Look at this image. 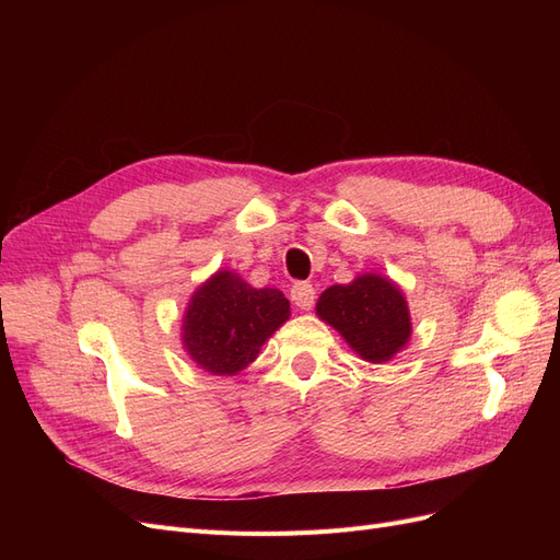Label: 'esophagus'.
Listing matches in <instances>:
<instances>
[{"label":"esophagus","mask_w":560,"mask_h":560,"mask_svg":"<svg viewBox=\"0 0 560 560\" xmlns=\"http://www.w3.org/2000/svg\"><path fill=\"white\" fill-rule=\"evenodd\" d=\"M290 299L299 311H311L315 303V287L308 282H294L290 290Z\"/></svg>","instance_id":"1"}]
</instances>
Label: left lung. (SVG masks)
I'll return each instance as SVG.
<instances>
[{"mask_svg": "<svg viewBox=\"0 0 560 560\" xmlns=\"http://www.w3.org/2000/svg\"><path fill=\"white\" fill-rule=\"evenodd\" d=\"M317 315L338 329L366 362H387L411 336V317L397 287L381 276L334 284L317 301Z\"/></svg>", "mask_w": 560, "mask_h": 560, "instance_id": "obj_1", "label": "left lung"}]
</instances>
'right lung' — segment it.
Returning <instances> with one entry per match:
<instances>
[{"instance_id":"right-lung-1","label":"right lung","mask_w":560,"mask_h":560,"mask_svg":"<svg viewBox=\"0 0 560 560\" xmlns=\"http://www.w3.org/2000/svg\"><path fill=\"white\" fill-rule=\"evenodd\" d=\"M290 301L278 290H254L231 270H219L191 296L182 341L191 360L217 376L238 374L282 322Z\"/></svg>"}]
</instances>
